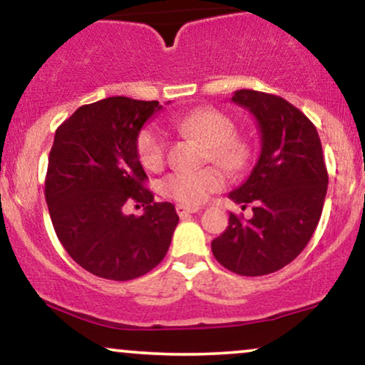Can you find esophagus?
Wrapping results in <instances>:
<instances>
[{
	"instance_id": "obj_1",
	"label": "esophagus",
	"mask_w": 365,
	"mask_h": 365,
	"mask_svg": "<svg viewBox=\"0 0 365 365\" xmlns=\"http://www.w3.org/2000/svg\"><path fill=\"white\" fill-rule=\"evenodd\" d=\"M199 211H200L199 206H185V204H178V206H177V212H178L180 217L194 215V212H199Z\"/></svg>"
}]
</instances>
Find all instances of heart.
Here are the masks:
<instances>
[{
  "label": "heart",
  "mask_w": 365,
  "mask_h": 365,
  "mask_svg": "<svg viewBox=\"0 0 365 365\" xmlns=\"http://www.w3.org/2000/svg\"><path fill=\"white\" fill-rule=\"evenodd\" d=\"M180 130L190 133L206 145V156L228 171L244 170L250 161V145L235 137V123L215 108H199L178 121ZM137 156L145 170L158 171L166 159V137L154 125L144 127L137 135ZM226 178L220 168L175 171L163 180L165 195L185 206H199L209 195L225 187Z\"/></svg>",
  "instance_id": "b5f03b06"
}]
</instances>
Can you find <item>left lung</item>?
Instances as JSON below:
<instances>
[{"instance_id":"obj_1","label":"left lung","mask_w":365,"mask_h":365,"mask_svg":"<svg viewBox=\"0 0 365 365\" xmlns=\"http://www.w3.org/2000/svg\"><path fill=\"white\" fill-rule=\"evenodd\" d=\"M255 116L261 130L259 161L230 199L254 216L230 215L211 244L216 261L242 276L274 273L290 264L311 240L324 206L328 170L319 133L287 99L242 89L232 98Z\"/></svg>"}]
</instances>
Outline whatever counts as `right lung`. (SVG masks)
Wrapping results in <instances>:
<instances>
[{
	"label": "right lung",
	"mask_w": 365,
	"mask_h": 365,
	"mask_svg": "<svg viewBox=\"0 0 365 365\" xmlns=\"http://www.w3.org/2000/svg\"><path fill=\"white\" fill-rule=\"evenodd\" d=\"M158 101L115 96L86 104L54 133L44 195L54 232L78 266L113 282L149 273L165 259L178 215L156 202L137 156L142 125ZM127 203L145 206L127 217Z\"/></svg>",
	"instance_id": "1"
}]
</instances>
